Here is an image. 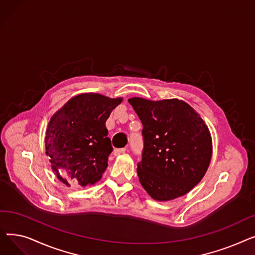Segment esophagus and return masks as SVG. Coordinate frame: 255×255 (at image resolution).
Returning a JSON list of instances; mask_svg holds the SVG:
<instances>
[{"instance_id":"1","label":"esophagus","mask_w":255,"mask_h":255,"mask_svg":"<svg viewBox=\"0 0 255 255\" xmlns=\"http://www.w3.org/2000/svg\"><path fill=\"white\" fill-rule=\"evenodd\" d=\"M125 152H126V149H125V148L116 149V150H114V155H115V156H119V155L123 154V153H125Z\"/></svg>"}]
</instances>
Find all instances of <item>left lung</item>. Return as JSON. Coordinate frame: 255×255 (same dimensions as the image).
<instances>
[{"label": "left lung", "mask_w": 255, "mask_h": 255, "mask_svg": "<svg viewBox=\"0 0 255 255\" xmlns=\"http://www.w3.org/2000/svg\"><path fill=\"white\" fill-rule=\"evenodd\" d=\"M142 123L143 151L137 175L158 202L188 193L208 170L212 137L205 121L183 100L128 99Z\"/></svg>", "instance_id": "8db88e82"}]
</instances>
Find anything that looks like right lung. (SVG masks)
<instances>
[{
    "mask_svg": "<svg viewBox=\"0 0 255 255\" xmlns=\"http://www.w3.org/2000/svg\"><path fill=\"white\" fill-rule=\"evenodd\" d=\"M122 101V97L84 93L52 115L45 132V153L63 184L86 187L102 178L113 151L105 122Z\"/></svg>",
    "mask_w": 255,
    "mask_h": 255,
    "instance_id": "add662e5",
    "label": "right lung"
}]
</instances>
